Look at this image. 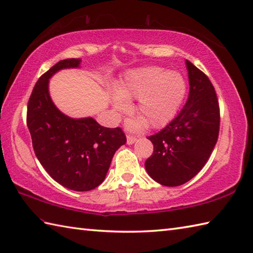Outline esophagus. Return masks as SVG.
<instances>
[{"label": "esophagus", "mask_w": 253, "mask_h": 253, "mask_svg": "<svg viewBox=\"0 0 253 253\" xmlns=\"http://www.w3.org/2000/svg\"><path fill=\"white\" fill-rule=\"evenodd\" d=\"M137 138L135 136H131V135H127V143L128 145H132L133 142H136Z\"/></svg>", "instance_id": "34e87169"}]
</instances>
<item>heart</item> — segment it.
I'll return each instance as SVG.
<instances>
[{"instance_id":"obj_1","label":"heart","mask_w":253,"mask_h":253,"mask_svg":"<svg viewBox=\"0 0 253 253\" xmlns=\"http://www.w3.org/2000/svg\"><path fill=\"white\" fill-rule=\"evenodd\" d=\"M115 91L120 97L113 102L115 111L126 112L128 106L124 101L138 98L136 113L149 127L160 128L175 116L184 98L186 85L180 73L147 67L128 71ZM142 121L130 122V126H139Z\"/></svg>"}]
</instances>
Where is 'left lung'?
I'll return each instance as SVG.
<instances>
[{"instance_id":"left-lung-1","label":"left lung","mask_w":253,"mask_h":253,"mask_svg":"<svg viewBox=\"0 0 253 253\" xmlns=\"http://www.w3.org/2000/svg\"><path fill=\"white\" fill-rule=\"evenodd\" d=\"M190 94L185 105L171 123L149 136L152 155L145 162L153 180L165 186H179L193 179L218 139L220 112L209 77L186 60Z\"/></svg>"}]
</instances>
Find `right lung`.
Instances as JSON below:
<instances>
[{
    "instance_id": "right-lung-1",
    "label": "right lung",
    "mask_w": 253,
    "mask_h": 253,
    "mask_svg": "<svg viewBox=\"0 0 253 253\" xmlns=\"http://www.w3.org/2000/svg\"><path fill=\"white\" fill-rule=\"evenodd\" d=\"M80 59H66L38 79L27 104V127L37 159L52 179L73 191L95 189L104 181L114 153L125 145L122 128L101 126L92 117H68L52 103L49 79L57 71L78 68Z\"/></svg>"
}]
</instances>
